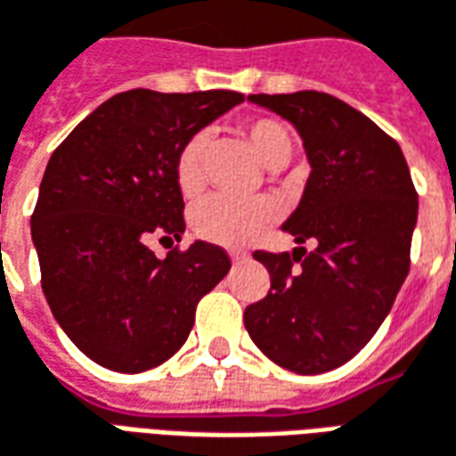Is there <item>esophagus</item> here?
I'll use <instances>...</instances> for the list:
<instances>
[{
  "instance_id": "1",
  "label": "esophagus",
  "mask_w": 456,
  "mask_h": 456,
  "mask_svg": "<svg viewBox=\"0 0 456 456\" xmlns=\"http://www.w3.org/2000/svg\"><path fill=\"white\" fill-rule=\"evenodd\" d=\"M231 260H233V263H243V260H248V255L240 253V250H233V253H231Z\"/></svg>"
}]
</instances>
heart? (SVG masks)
Returning <instances> with one entry per match:
<instances>
[{
    "instance_id": "1",
    "label": "heart",
    "mask_w": 456,
    "mask_h": 456,
    "mask_svg": "<svg viewBox=\"0 0 456 456\" xmlns=\"http://www.w3.org/2000/svg\"><path fill=\"white\" fill-rule=\"evenodd\" d=\"M240 134L267 169H280L292 157V134L280 119H248L240 127ZM203 151H206L203 132L191 134L176 151L174 179L186 199H196L203 191ZM274 216H277V206L267 196H257L250 201H231L223 196H211L196 206L193 231L208 243L238 248L250 243L265 225L274 221Z\"/></svg>"
}]
</instances>
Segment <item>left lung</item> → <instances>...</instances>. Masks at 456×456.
<instances>
[{
    "mask_svg": "<svg viewBox=\"0 0 456 456\" xmlns=\"http://www.w3.org/2000/svg\"><path fill=\"white\" fill-rule=\"evenodd\" d=\"M250 100L299 130L312 174L282 225L299 248L253 253L270 292L245 306V329L277 366L326 373L356 356L388 316L410 270L418 191L398 142L344 100L316 90Z\"/></svg>",
    "mask_w": 456,
    "mask_h": 456,
    "instance_id": "left-lung-1",
    "label": "left lung"
}]
</instances>
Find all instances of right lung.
<instances>
[{"mask_svg": "<svg viewBox=\"0 0 456 456\" xmlns=\"http://www.w3.org/2000/svg\"><path fill=\"white\" fill-rule=\"evenodd\" d=\"M238 102L233 90L118 93L51 154L31 238L48 306L90 361L118 373L169 361L199 299L231 270L218 245H176L159 260L147 243L182 240L176 151Z\"/></svg>", "mask_w": 456, "mask_h": 456, "instance_id": "add662e5", "label": "right lung"}]
</instances>
